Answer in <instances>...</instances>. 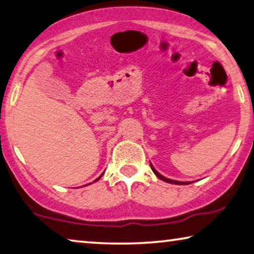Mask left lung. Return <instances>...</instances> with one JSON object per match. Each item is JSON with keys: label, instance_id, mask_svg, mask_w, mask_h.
Returning a JSON list of instances; mask_svg holds the SVG:
<instances>
[{"label": "left lung", "instance_id": "1", "mask_svg": "<svg viewBox=\"0 0 254 254\" xmlns=\"http://www.w3.org/2000/svg\"><path fill=\"white\" fill-rule=\"evenodd\" d=\"M150 166H151V170H152V172L155 173L157 178L160 179V180H163V181H165V182H167V183H171V184H181V185H182V184H190V183H189V182H180V181H174V180H170V179H166V178H164L163 175H160L159 173L157 172L154 167H152V165H151V164H150Z\"/></svg>", "mask_w": 254, "mask_h": 254}]
</instances>
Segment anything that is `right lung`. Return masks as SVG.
I'll return each mask as SVG.
<instances>
[{
    "label": "right lung",
    "mask_w": 254,
    "mask_h": 254,
    "mask_svg": "<svg viewBox=\"0 0 254 254\" xmlns=\"http://www.w3.org/2000/svg\"><path fill=\"white\" fill-rule=\"evenodd\" d=\"M102 175H103V174H102ZM102 175H100V176H99V178H98V179H96V180H95V182H96V181H98V180H99V179H100V178H102Z\"/></svg>",
    "instance_id": "right-lung-1"
}]
</instances>
